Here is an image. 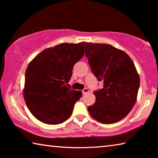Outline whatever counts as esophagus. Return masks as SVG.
I'll use <instances>...</instances> for the list:
<instances>
[{
	"instance_id": "1",
	"label": "esophagus",
	"mask_w": 158,
	"mask_h": 158,
	"mask_svg": "<svg viewBox=\"0 0 158 158\" xmlns=\"http://www.w3.org/2000/svg\"><path fill=\"white\" fill-rule=\"evenodd\" d=\"M89 92V89H86V88H85V89H84L83 90H82V93H83V94H88V93Z\"/></svg>"
}]
</instances>
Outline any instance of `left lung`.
<instances>
[{"label": "left lung", "instance_id": "8db88e82", "mask_svg": "<svg viewBox=\"0 0 158 158\" xmlns=\"http://www.w3.org/2000/svg\"><path fill=\"white\" fill-rule=\"evenodd\" d=\"M86 57L93 73L103 88L94 91L96 102L88 107L98 122L112 124L124 118L136 103L140 86L132 60L110 44L86 43Z\"/></svg>", "mask_w": 158, "mask_h": 158}]
</instances>
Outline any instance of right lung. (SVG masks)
<instances>
[{"label":"right lung","instance_id":"right-lung-1","mask_svg":"<svg viewBox=\"0 0 158 158\" xmlns=\"http://www.w3.org/2000/svg\"><path fill=\"white\" fill-rule=\"evenodd\" d=\"M86 45L64 43L48 48L27 67L24 98L31 113L43 123H62L71 116L75 102L81 97V91L67 85L75 63L84 56Z\"/></svg>","mask_w":158,"mask_h":158}]
</instances>
